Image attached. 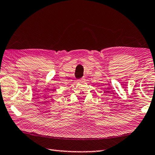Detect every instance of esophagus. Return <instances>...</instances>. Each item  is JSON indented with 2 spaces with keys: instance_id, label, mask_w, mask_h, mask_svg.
<instances>
[{
  "instance_id": "esophagus-1",
  "label": "esophagus",
  "mask_w": 155,
  "mask_h": 155,
  "mask_svg": "<svg viewBox=\"0 0 155 155\" xmlns=\"http://www.w3.org/2000/svg\"><path fill=\"white\" fill-rule=\"evenodd\" d=\"M80 81H85V77H83L81 79H80Z\"/></svg>"
}]
</instances>
